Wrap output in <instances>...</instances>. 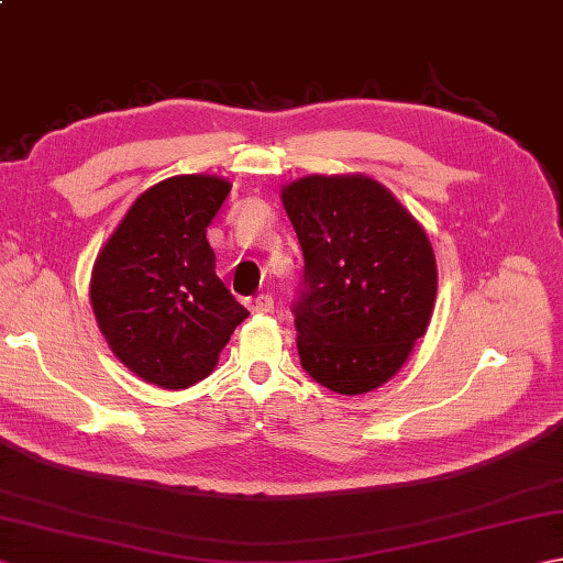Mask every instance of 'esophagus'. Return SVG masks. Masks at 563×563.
Returning a JSON list of instances; mask_svg holds the SVG:
<instances>
[{
  "label": "esophagus",
  "mask_w": 563,
  "mask_h": 563,
  "mask_svg": "<svg viewBox=\"0 0 563 563\" xmlns=\"http://www.w3.org/2000/svg\"><path fill=\"white\" fill-rule=\"evenodd\" d=\"M246 307L251 309L254 314H268L273 309V297L271 295H258V297H249Z\"/></svg>",
  "instance_id": "1"
}]
</instances>
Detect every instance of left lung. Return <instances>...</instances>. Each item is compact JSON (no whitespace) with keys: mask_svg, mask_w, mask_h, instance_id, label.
<instances>
[{"mask_svg":"<svg viewBox=\"0 0 563 563\" xmlns=\"http://www.w3.org/2000/svg\"><path fill=\"white\" fill-rule=\"evenodd\" d=\"M305 275L292 302L305 373L365 394L409 357L433 314V246L389 190L367 176H307L283 188Z\"/></svg>","mask_w":563,"mask_h":563,"instance_id":"obj_1","label":"left lung"}]
</instances>
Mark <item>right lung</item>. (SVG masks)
<instances>
[{"instance_id":"1","label":"right lung","mask_w":563,"mask_h":563,"mask_svg":"<svg viewBox=\"0 0 563 563\" xmlns=\"http://www.w3.org/2000/svg\"><path fill=\"white\" fill-rule=\"evenodd\" d=\"M218 176L145 190L93 263L91 307L111 351L137 377L186 389L208 377L249 317L214 275L208 224L230 194Z\"/></svg>"}]
</instances>
